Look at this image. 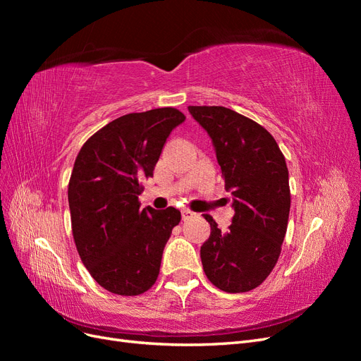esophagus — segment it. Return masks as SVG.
I'll return each instance as SVG.
<instances>
[{
	"mask_svg": "<svg viewBox=\"0 0 361 361\" xmlns=\"http://www.w3.org/2000/svg\"><path fill=\"white\" fill-rule=\"evenodd\" d=\"M195 214L190 209H182V220H190V218H194Z\"/></svg>",
	"mask_w": 361,
	"mask_h": 361,
	"instance_id": "obj_1",
	"label": "esophagus"
}]
</instances>
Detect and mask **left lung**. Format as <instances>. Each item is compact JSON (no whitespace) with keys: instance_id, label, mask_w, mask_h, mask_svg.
<instances>
[{"instance_id":"obj_1","label":"left lung","mask_w":361,"mask_h":361,"mask_svg":"<svg viewBox=\"0 0 361 361\" xmlns=\"http://www.w3.org/2000/svg\"><path fill=\"white\" fill-rule=\"evenodd\" d=\"M212 138L235 215L221 232L211 215V236L200 248L202 265L214 286L228 293L257 288L281 253L290 209L285 157L268 130L226 106H188Z\"/></svg>"}]
</instances>
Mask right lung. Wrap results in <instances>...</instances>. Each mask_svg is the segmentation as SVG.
Segmentation results:
<instances>
[{
  "instance_id": "obj_1",
  "label": "right lung",
  "mask_w": 361,
  "mask_h": 361,
  "mask_svg": "<svg viewBox=\"0 0 361 361\" xmlns=\"http://www.w3.org/2000/svg\"><path fill=\"white\" fill-rule=\"evenodd\" d=\"M183 120L171 106L122 116L87 140L75 159L68 188L73 241L90 276L108 292L135 297L158 279L180 212L171 206L141 209L138 195Z\"/></svg>"
}]
</instances>
